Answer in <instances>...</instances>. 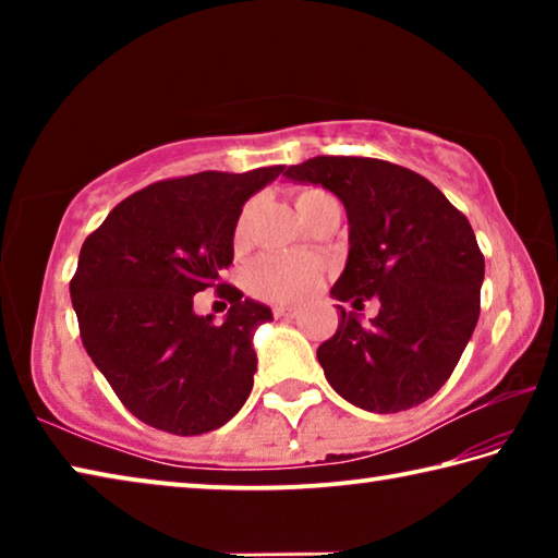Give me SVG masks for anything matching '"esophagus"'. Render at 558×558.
<instances>
[{
  "label": "esophagus",
  "instance_id": "1",
  "mask_svg": "<svg viewBox=\"0 0 558 558\" xmlns=\"http://www.w3.org/2000/svg\"><path fill=\"white\" fill-rule=\"evenodd\" d=\"M272 315H276L278 319H292V317L300 315V310L288 307V305H276V307H272Z\"/></svg>",
  "mask_w": 558,
  "mask_h": 558
}]
</instances>
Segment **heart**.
I'll return each instance as SVG.
<instances>
[{"label": "heart", "instance_id": "obj_1", "mask_svg": "<svg viewBox=\"0 0 558 558\" xmlns=\"http://www.w3.org/2000/svg\"><path fill=\"white\" fill-rule=\"evenodd\" d=\"M335 202L325 189L307 186L300 189L295 196V206L302 219L310 211H315L319 204ZM248 219L251 209H243V214L235 221L233 241L235 245H243L248 239ZM323 260L315 256H282V253H268V256H260L258 260L251 263L248 268V288L256 292L258 298L270 300V302H295L310 295L323 280Z\"/></svg>", "mask_w": 558, "mask_h": 558}]
</instances>
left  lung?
Segmentation results:
<instances>
[{"label": "left lung", "instance_id": "1", "mask_svg": "<svg viewBox=\"0 0 558 558\" xmlns=\"http://www.w3.org/2000/svg\"><path fill=\"white\" fill-rule=\"evenodd\" d=\"M347 209L349 256L332 295L379 300L369 325L339 307L337 332L317 359L332 389L374 413L428 401L460 362L480 317L485 256L470 221L438 186L372 157H313L286 169Z\"/></svg>", "mask_w": 558, "mask_h": 558}]
</instances>
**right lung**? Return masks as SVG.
I'll return each mask as SVG.
<instances>
[{
  "instance_id": "1",
  "label": "right lung",
  "mask_w": 558,
  "mask_h": 558,
  "mask_svg": "<svg viewBox=\"0 0 558 558\" xmlns=\"http://www.w3.org/2000/svg\"><path fill=\"white\" fill-rule=\"evenodd\" d=\"M286 167L199 172L140 189L83 241L71 302L83 347L147 426L202 436L253 389V332L270 307L221 282L243 204ZM206 287L232 302L223 326L193 313Z\"/></svg>"
}]
</instances>
